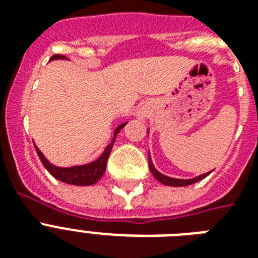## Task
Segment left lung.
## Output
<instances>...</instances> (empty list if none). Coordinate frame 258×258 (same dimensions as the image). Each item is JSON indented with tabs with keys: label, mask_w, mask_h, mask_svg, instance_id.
<instances>
[{
	"label": "left lung",
	"mask_w": 258,
	"mask_h": 258,
	"mask_svg": "<svg viewBox=\"0 0 258 258\" xmlns=\"http://www.w3.org/2000/svg\"><path fill=\"white\" fill-rule=\"evenodd\" d=\"M149 133V131H147ZM149 167H150V171L153 172V175L155 176V179L159 180L162 184H166V186H175V187H179V186H188V184H192L196 183V182H200L201 179H204L206 176L210 174L212 171L209 172H205L202 175H198L196 178H191V179H179V178H171V176H167L165 174H162V172L158 171L155 169V166H154L153 161H151V157H150V153H149Z\"/></svg>",
	"instance_id": "8db88e82"
}]
</instances>
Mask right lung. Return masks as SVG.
Returning a JSON list of instances; mask_svg holds the SVG:
<instances>
[{
	"label": "right lung",
	"instance_id": "add662e5",
	"mask_svg": "<svg viewBox=\"0 0 258 258\" xmlns=\"http://www.w3.org/2000/svg\"><path fill=\"white\" fill-rule=\"evenodd\" d=\"M64 56L61 54H54L50 57V60H64ZM127 124V121L120 124L119 127H116L115 133H113V138L111 143H109L105 150L103 151L100 157L97 158L96 161L91 162L88 165H80V166H72V167H58V166L52 165L45 157L44 154L38 150V147L34 145L36 147V151L38 154V158L40 161L44 165L48 171L50 172V175H53L56 179L61 180V182H66V183L75 184V186H91V184H95L97 180L100 179L103 174L105 171V166H107V161H108L109 154H111V150H112V146L115 143V139H116V135L119 134L124 125Z\"/></svg>",
	"mask_w": 258,
	"mask_h": 258
}]
</instances>
